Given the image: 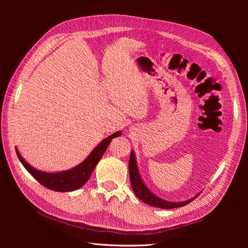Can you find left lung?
Instances as JSON below:
<instances>
[{"label":"left lung","instance_id":"1","mask_svg":"<svg viewBox=\"0 0 248 248\" xmlns=\"http://www.w3.org/2000/svg\"><path fill=\"white\" fill-rule=\"evenodd\" d=\"M128 172H129V178H131V184H132V187L136 194V196L139 197V199H140L142 202H145L154 207L162 208V209H173V208H178V207H182V206H185V205L189 204L192 200H194L199 195V193H198L191 199H188L185 201H179V202L168 201V200L162 199L159 196H157V195L153 193L147 187L145 182L142 181L140 171H139V167H138V163H137V159H136V154H135L134 150H132L131 157H129Z\"/></svg>","mask_w":248,"mask_h":248}]
</instances>
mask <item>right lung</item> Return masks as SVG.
Here are the masks:
<instances>
[{
  "mask_svg": "<svg viewBox=\"0 0 248 248\" xmlns=\"http://www.w3.org/2000/svg\"><path fill=\"white\" fill-rule=\"evenodd\" d=\"M121 135L122 132L119 131L107 137L106 139H103L93 149V151L87 155V158L83 162H81L79 165L75 166L72 169H69V170L61 172H46L38 170V169L31 166L22 157L17 147L15 149L18 158L24 166V168L39 182V183L53 191L71 192L81 188L86 183L91 174H93L95 166L100 161L104 152L108 148L111 139L120 137Z\"/></svg>",
  "mask_w": 248,
  "mask_h": 248,
  "instance_id": "obj_1",
  "label": "right lung"
}]
</instances>
